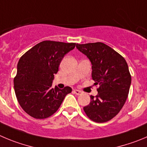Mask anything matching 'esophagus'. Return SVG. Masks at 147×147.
Here are the masks:
<instances>
[{
    "mask_svg": "<svg viewBox=\"0 0 147 147\" xmlns=\"http://www.w3.org/2000/svg\"><path fill=\"white\" fill-rule=\"evenodd\" d=\"M74 93H75L76 95H80L82 94V92L80 90H74Z\"/></svg>",
    "mask_w": 147,
    "mask_h": 147,
    "instance_id": "obj_1",
    "label": "esophagus"
}]
</instances>
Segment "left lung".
Masks as SVG:
<instances>
[{
    "label": "left lung",
    "instance_id": "obj_1",
    "mask_svg": "<svg viewBox=\"0 0 147 147\" xmlns=\"http://www.w3.org/2000/svg\"><path fill=\"white\" fill-rule=\"evenodd\" d=\"M92 64V78L98 85V95L90 96L83 107L89 119L105 123L120 112L129 93L131 75L125 59L120 53L101 42L77 44Z\"/></svg>",
    "mask_w": 147,
    "mask_h": 147
}]
</instances>
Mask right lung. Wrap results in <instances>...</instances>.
I'll return each instance as SVG.
<instances>
[{
  "instance_id": "obj_1",
  "label": "right lung",
  "mask_w": 147,
  "mask_h": 147,
  "mask_svg": "<svg viewBox=\"0 0 147 147\" xmlns=\"http://www.w3.org/2000/svg\"><path fill=\"white\" fill-rule=\"evenodd\" d=\"M75 42L44 40L27 51L19 60L13 87L23 110L35 119L49 117L58 110L64 97L72 92L66 86L52 88L54 74L64 55Z\"/></svg>"
}]
</instances>
